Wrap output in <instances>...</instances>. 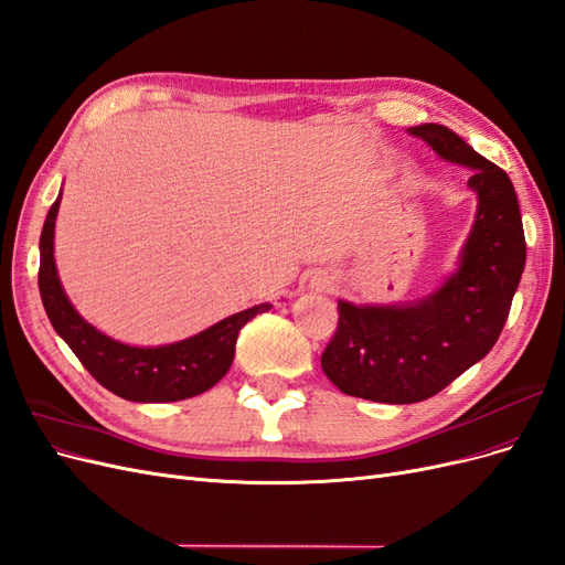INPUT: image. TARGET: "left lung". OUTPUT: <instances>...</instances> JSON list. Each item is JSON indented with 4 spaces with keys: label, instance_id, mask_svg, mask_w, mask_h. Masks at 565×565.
<instances>
[{
    "label": "left lung",
    "instance_id": "obj_1",
    "mask_svg": "<svg viewBox=\"0 0 565 565\" xmlns=\"http://www.w3.org/2000/svg\"><path fill=\"white\" fill-rule=\"evenodd\" d=\"M413 136L444 159L475 169L469 188L479 194V211L460 269L427 300L404 307L338 302V329L321 369L340 392L380 404L425 402L493 350L525 265L509 175L446 126H415Z\"/></svg>",
    "mask_w": 565,
    "mask_h": 565
}]
</instances>
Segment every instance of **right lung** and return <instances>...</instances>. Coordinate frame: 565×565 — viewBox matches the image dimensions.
Wrapping results in <instances>:
<instances>
[{"instance_id":"obj_1","label":"right lung","mask_w":565,"mask_h":565,"mask_svg":"<svg viewBox=\"0 0 565 565\" xmlns=\"http://www.w3.org/2000/svg\"><path fill=\"white\" fill-rule=\"evenodd\" d=\"M61 206V196L49 209L40 236V294L56 333L75 352L82 366L94 375L105 390L126 402H180L211 390L221 380L234 359L236 335L253 317L267 312L269 302L244 309L204 333L163 348H129L98 333L86 323L63 294V286L53 260V227Z\"/></svg>"}]
</instances>
